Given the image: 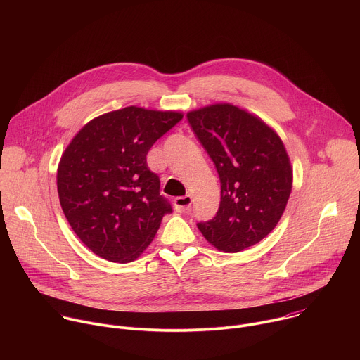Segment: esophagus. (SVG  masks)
<instances>
[{
  "instance_id": "1",
  "label": "esophagus",
  "mask_w": 360,
  "mask_h": 360,
  "mask_svg": "<svg viewBox=\"0 0 360 360\" xmlns=\"http://www.w3.org/2000/svg\"><path fill=\"white\" fill-rule=\"evenodd\" d=\"M174 205H175V210H176V212L184 214V212L189 211V208H191V205H192V196H191V195L178 196V198H175Z\"/></svg>"
}]
</instances>
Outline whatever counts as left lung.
I'll use <instances>...</instances> for the list:
<instances>
[{
	"instance_id": "left-lung-1",
	"label": "left lung",
	"mask_w": 360,
	"mask_h": 360,
	"mask_svg": "<svg viewBox=\"0 0 360 360\" xmlns=\"http://www.w3.org/2000/svg\"><path fill=\"white\" fill-rule=\"evenodd\" d=\"M221 181L217 215L198 229L217 249L235 253L268 236L292 191V167L278 134L261 118L231 104L186 114Z\"/></svg>"
}]
</instances>
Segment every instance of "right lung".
Here are the masks:
<instances>
[{"instance_id":"1","label":"right lung","mask_w":360,"mask_h":360,"mask_svg":"<svg viewBox=\"0 0 360 360\" xmlns=\"http://www.w3.org/2000/svg\"><path fill=\"white\" fill-rule=\"evenodd\" d=\"M181 112L127 107L89 121L64 150L57 186L72 231L95 255L128 264L172 212L146 153Z\"/></svg>"}]
</instances>
